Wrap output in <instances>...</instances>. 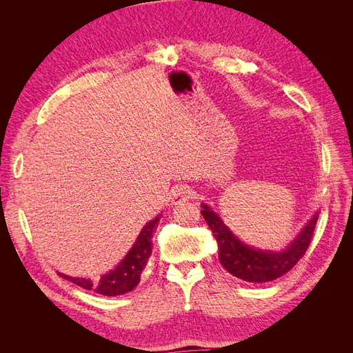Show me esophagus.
Here are the masks:
<instances>
[{
    "instance_id": "34e87169",
    "label": "esophagus",
    "mask_w": 353,
    "mask_h": 353,
    "mask_svg": "<svg viewBox=\"0 0 353 353\" xmlns=\"http://www.w3.org/2000/svg\"><path fill=\"white\" fill-rule=\"evenodd\" d=\"M191 194H193V191H191L188 185L178 184L170 191V201H172V205H179V203L187 201Z\"/></svg>"
}]
</instances>
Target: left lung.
I'll list each match as a JSON object with an SVG mask.
<instances>
[{"mask_svg": "<svg viewBox=\"0 0 353 353\" xmlns=\"http://www.w3.org/2000/svg\"><path fill=\"white\" fill-rule=\"evenodd\" d=\"M201 215L213 232L219 249V262L231 275L248 283H268L287 274L302 258L311 243L318 212L285 249L263 250L244 244L223 223L210 206L201 203Z\"/></svg>", "mask_w": 353, "mask_h": 353, "instance_id": "left-lung-1", "label": "left lung"}]
</instances>
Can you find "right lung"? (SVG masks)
I'll use <instances>...</instances> for the list:
<instances>
[{"label":"right lung","mask_w":353,"mask_h":353,"mask_svg":"<svg viewBox=\"0 0 353 353\" xmlns=\"http://www.w3.org/2000/svg\"><path fill=\"white\" fill-rule=\"evenodd\" d=\"M160 218H162V215H157L154 219L145 223L141 232L138 234L132 248L125 254V258L114 266V270H110L108 274H103L99 280L69 276L61 272H59V275L85 288V290H91L103 296H119L134 290L137 284L140 283L141 272L152 254V239Z\"/></svg>","instance_id":"right-lung-1"}]
</instances>
